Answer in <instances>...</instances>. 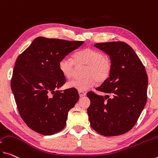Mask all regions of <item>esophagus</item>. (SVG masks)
Returning <instances> with one entry per match:
<instances>
[{"instance_id":"esophagus-1","label":"esophagus","mask_w":158,"mask_h":158,"mask_svg":"<svg viewBox=\"0 0 158 158\" xmlns=\"http://www.w3.org/2000/svg\"><path fill=\"white\" fill-rule=\"evenodd\" d=\"M78 93H79V95L81 98H82V97L86 95V93H85V92H82V91H79Z\"/></svg>"}]
</instances>
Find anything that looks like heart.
I'll return each mask as SVG.
<instances>
[{"mask_svg":"<svg viewBox=\"0 0 158 158\" xmlns=\"http://www.w3.org/2000/svg\"><path fill=\"white\" fill-rule=\"evenodd\" d=\"M86 65L82 78L73 79L68 82L67 87L78 91H85L94 85L105 81L111 71V63L109 58L98 50L87 48L79 51L73 55V59L69 57L62 58L59 62V69L66 78L71 77L75 65Z\"/></svg>","mask_w":158,"mask_h":158,"instance_id":"b5f03b06","label":"heart"}]
</instances>
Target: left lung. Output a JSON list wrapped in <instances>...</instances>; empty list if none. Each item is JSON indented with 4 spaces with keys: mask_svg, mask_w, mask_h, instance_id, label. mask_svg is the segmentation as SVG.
<instances>
[{
    "mask_svg": "<svg viewBox=\"0 0 158 158\" xmlns=\"http://www.w3.org/2000/svg\"><path fill=\"white\" fill-rule=\"evenodd\" d=\"M94 47L110 56L111 71L96 88L105 96L87 94L90 99L87 114L91 127L104 136L123 134L135 124L146 104V71L134 50L125 42L98 43Z\"/></svg>",
    "mask_w": 158,
    "mask_h": 158,
    "instance_id": "8db88e82",
    "label": "left lung"
}]
</instances>
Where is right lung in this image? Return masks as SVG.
I'll return each instance as SVG.
<instances>
[{
	"mask_svg": "<svg viewBox=\"0 0 158 158\" xmlns=\"http://www.w3.org/2000/svg\"><path fill=\"white\" fill-rule=\"evenodd\" d=\"M83 43L40 37L17 59L11 89L22 118L35 131L52 135L66 124L79 94L76 89L57 90L65 83L59 62Z\"/></svg>",
	"mask_w": 158,
	"mask_h": 158,
	"instance_id": "add662e5",
	"label": "right lung"
}]
</instances>
